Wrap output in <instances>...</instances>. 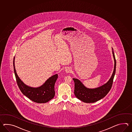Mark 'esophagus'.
<instances>
[{
  "label": "esophagus",
  "mask_w": 132,
  "mask_h": 132,
  "mask_svg": "<svg viewBox=\"0 0 132 132\" xmlns=\"http://www.w3.org/2000/svg\"><path fill=\"white\" fill-rule=\"evenodd\" d=\"M65 72L67 73H70L71 72L72 69H71V68L70 67H67V68H65Z\"/></svg>",
  "instance_id": "esophagus-1"
}]
</instances>
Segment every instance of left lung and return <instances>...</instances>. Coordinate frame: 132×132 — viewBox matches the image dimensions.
<instances>
[{
    "label": "left lung",
    "mask_w": 132,
    "mask_h": 132,
    "mask_svg": "<svg viewBox=\"0 0 132 132\" xmlns=\"http://www.w3.org/2000/svg\"><path fill=\"white\" fill-rule=\"evenodd\" d=\"M112 53L115 62L114 69L111 78L106 84L95 89H89L85 87L78 79L73 78L75 82L74 93L77 98L85 103H94L107 95L112 87L116 73V60L113 51Z\"/></svg>",
    "instance_id": "1"
}]
</instances>
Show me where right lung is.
Wrapping results in <instances>:
<instances>
[{
    "label": "right lung",
    "mask_w": 132,
    "mask_h": 132,
    "mask_svg": "<svg viewBox=\"0 0 132 132\" xmlns=\"http://www.w3.org/2000/svg\"><path fill=\"white\" fill-rule=\"evenodd\" d=\"M14 74L17 85L22 94L31 101L38 103H44L53 98L55 94L54 85L58 78L56 74L52 76L40 87L32 88L25 85L19 78L14 67V57L13 61Z\"/></svg>",
    "instance_id": "right-lung-1"
}]
</instances>
